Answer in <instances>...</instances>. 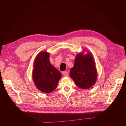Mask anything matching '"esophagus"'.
<instances>
[{
    "label": "esophagus",
    "mask_w": 126,
    "mask_h": 126,
    "mask_svg": "<svg viewBox=\"0 0 126 126\" xmlns=\"http://www.w3.org/2000/svg\"><path fill=\"white\" fill-rule=\"evenodd\" d=\"M63 75L64 76H68V73L67 71H63Z\"/></svg>",
    "instance_id": "1"
}]
</instances>
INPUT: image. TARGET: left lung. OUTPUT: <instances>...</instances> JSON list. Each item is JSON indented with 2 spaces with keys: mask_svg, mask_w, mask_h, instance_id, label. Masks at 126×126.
<instances>
[{
  "mask_svg": "<svg viewBox=\"0 0 126 126\" xmlns=\"http://www.w3.org/2000/svg\"><path fill=\"white\" fill-rule=\"evenodd\" d=\"M70 76L77 87L88 89L94 84L97 79L95 62L91 53L78 54L75 60L74 66L70 69Z\"/></svg>",
  "mask_w": 126,
  "mask_h": 126,
  "instance_id": "8db88e82",
  "label": "left lung"
}]
</instances>
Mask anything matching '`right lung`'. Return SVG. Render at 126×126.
Wrapping results in <instances>:
<instances>
[{
	"mask_svg": "<svg viewBox=\"0 0 126 126\" xmlns=\"http://www.w3.org/2000/svg\"><path fill=\"white\" fill-rule=\"evenodd\" d=\"M32 77L36 87L42 92L49 93L57 88L61 74L50 64L49 53L42 52L37 55L34 62Z\"/></svg>",
	"mask_w": 126,
	"mask_h": 126,
	"instance_id": "1",
	"label": "right lung"
}]
</instances>
